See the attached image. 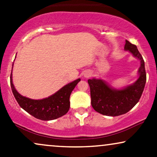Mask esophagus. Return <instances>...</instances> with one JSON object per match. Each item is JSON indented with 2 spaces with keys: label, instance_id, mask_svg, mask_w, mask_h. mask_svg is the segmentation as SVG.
<instances>
[{
  "label": "esophagus",
  "instance_id": "1",
  "mask_svg": "<svg viewBox=\"0 0 157 157\" xmlns=\"http://www.w3.org/2000/svg\"><path fill=\"white\" fill-rule=\"evenodd\" d=\"M92 75V73L90 71H86L85 73H84V76L85 77V78H89Z\"/></svg>",
  "mask_w": 157,
  "mask_h": 157
}]
</instances>
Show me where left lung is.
<instances>
[{
	"mask_svg": "<svg viewBox=\"0 0 157 157\" xmlns=\"http://www.w3.org/2000/svg\"><path fill=\"white\" fill-rule=\"evenodd\" d=\"M124 49L130 51L140 61L139 78L132 85L116 90L101 79H89L91 104L95 111L106 116H118L126 114L137 104L146 82L145 62L137 46L126 40Z\"/></svg>",
	"mask_w": 157,
	"mask_h": 157,
	"instance_id": "1",
	"label": "left lung"
}]
</instances>
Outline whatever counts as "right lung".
<instances>
[{
  "label": "right lung",
  "instance_id": "obj_1",
  "mask_svg": "<svg viewBox=\"0 0 157 157\" xmlns=\"http://www.w3.org/2000/svg\"><path fill=\"white\" fill-rule=\"evenodd\" d=\"M80 81L81 79L78 78L69 83L48 98L34 100L18 93L12 83V73L10 75V84L13 95L20 107L34 117L42 121L55 120L67 113L70 109L71 94Z\"/></svg>",
  "mask_w": 157,
  "mask_h": 157
}]
</instances>
